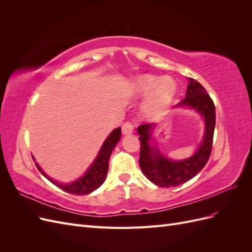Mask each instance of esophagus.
Returning <instances> with one entry per match:
<instances>
[{
	"mask_svg": "<svg viewBox=\"0 0 252 252\" xmlns=\"http://www.w3.org/2000/svg\"><path fill=\"white\" fill-rule=\"evenodd\" d=\"M133 132V125L130 123V122H126V123L122 126V133L124 135L131 134Z\"/></svg>",
	"mask_w": 252,
	"mask_h": 252,
	"instance_id": "34e87169",
	"label": "esophagus"
}]
</instances>
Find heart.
I'll return each instance as SVG.
<instances>
[{
  "instance_id": "heart-1",
  "label": "heart",
  "mask_w": 252,
  "mask_h": 252,
  "mask_svg": "<svg viewBox=\"0 0 252 252\" xmlns=\"http://www.w3.org/2000/svg\"><path fill=\"white\" fill-rule=\"evenodd\" d=\"M132 90L136 95H148L144 111L151 114L169 107L177 94V84L171 78L143 74L133 80Z\"/></svg>"
}]
</instances>
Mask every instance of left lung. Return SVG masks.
<instances>
[{"label":"left lung","mask_w":252,"mask_h":252,"mask_svg":"<svg viewBox=\"0 0 252 252\" xmlns=\"http://www.w3.org/2000/svg\"><path fill=\"white\" fill-rule=\"evenodd\" d=\"M174 108H190L200 114L205 123L203 140L191 157L177 161L165 157L156 145L152 135L156 125L143 124L138 127L141 170L149 181L159 187H175L191 180L204 168L211 154L216 107L207 91L197 81L188 79L185 98Z\"/></svg>","instance_id":"left-lung-1"}]
</instances>
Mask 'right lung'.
Listing matches in <instances>:
<instances>
[{"mask_svg":"<svg viewBox=\"0 0 252 252\" xmlns=\"http://www.w3.org/2000/svg\"><path fill=\"white\" fill-rule=\"evenodd\" d=\"M121 139V128L118 127L114 129L113 131L110 132V134L106 138L105 142L103 143L102 147L98 151L96 158L93 162L88 169L85 171L81 178L75 180L71 183H60L56 180L51 179L49 175H47L43 171V169L40 167V165L35 162V166L40 172L46 178L48 181H50L52 184H55L59 188H61L64 191L71 193V194H77V195H83V194H88L90 192L94 191L95 189L100 187L103 183L105 182L106 175H107L108 171V163H109V158L111 156V152L116 147V145ZM33 161L35 158L32 157Z\"/></svg>","mask_w":252,"mask_h":252,"instance_id":"obj_1","label":"right lung"}]
</instances>
